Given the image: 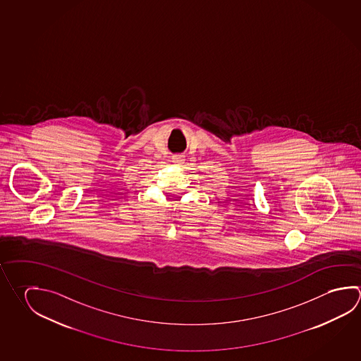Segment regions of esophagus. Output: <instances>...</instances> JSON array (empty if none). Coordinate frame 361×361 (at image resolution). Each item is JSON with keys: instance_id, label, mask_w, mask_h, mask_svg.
Listing matches in <instances>:
<instances>
[{"instance_id": "obj_1", "label": "esophagus", "mask_w": 361, "mask_h": 361, "mask_svg": "<svg viewBox=\"0 0 361 361\" xmlns=\"http://www.w3.org/2000/svg\"><path fill=\"white\" fill-rule=\"evenodd\" d=\"M183 161H185V159H183V156H181V154H176V156L172 157V162H173L175 165H183Z\"/></svg>"}]
</instances>
